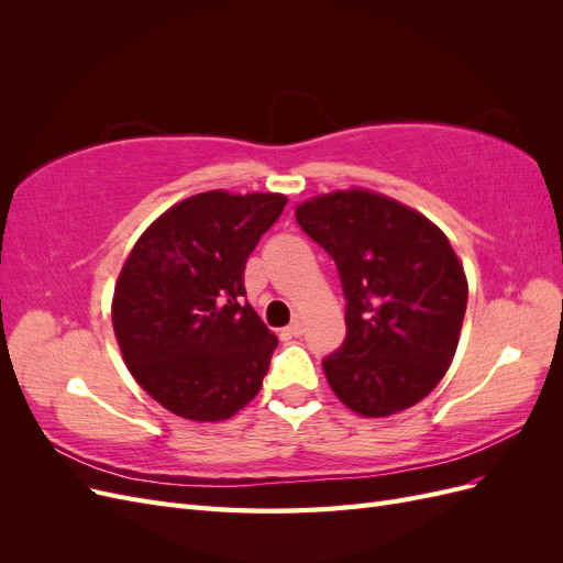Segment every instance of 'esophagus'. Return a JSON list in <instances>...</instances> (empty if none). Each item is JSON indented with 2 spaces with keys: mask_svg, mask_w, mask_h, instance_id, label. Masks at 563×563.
<instances>
[{
  "mask_svg": "<svg viewBox=\"0 0 563 563\" xmlns=\"http://www.w3.org/2000/svg\"><path fill=\"white\" fill-rule=\"evenodd\" d=\"M282 335H286V338H298V335H302V323H300V321L288 323V327L282 331Z\"/></svg>",
  "mask_w": 563,
  "mask_h": 563,
  "instance_id": "obj_1",
  "label": "esophagus"
}]
</instances>
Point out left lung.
Returning <instances> with one entry per match:
<instances>
[{"mask_svg": "<svg viewBox=\"0 0 563 563\" xmlns=\"http://www.w3.org/2000/svg\"><path fill=\"white\" fill-rule=\"evenodd\" d=\"M298 225L335 261L347 338L323 360L335 397L364 418L424 399L446 376L467 308V277L430 218L350 187L296 207Z\"/></svg>", "mask_w": 563, "mask_h": 563, "instance_id": "obj_1", "label": "left lung"}]
</instances>
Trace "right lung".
<instances>
[{"label":"right lung","mask_w":563,"mask_h":563,"mask_svg":"<svg viewBox=\"0 0 563 563\" xmlns=\"http://www.w3.org/2000/svg\"><path fill=\"white\" fill-rule=\"evenodd\" d=\"M286 201L279 192L187 197L139 236L119 272V352L174 416L228 420L261 391L277 335L244 302V265Z\"/></svg>","instance_id":"right-lung-1"}]
</instances>
